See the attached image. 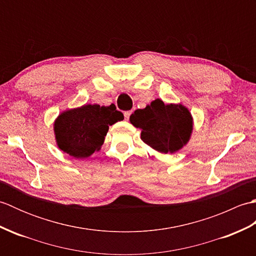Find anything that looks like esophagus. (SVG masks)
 <instances>
[{
	"label": "esophagus",
	"mask_w": 256,
	"mask_h": 256,
	"mask_svg": "<svg viewBox=\"0 0 256 256\" xmlns=\"http://www.w3.org/2000/svg\"><path fill=\"white\" fill-rule=\"evenodd\" d=\"M131 113H132V111H126V112H124V118L126 120V121H128V120L130 118V116H131Z\"/></svg>",
	"instance_id": "obj_1"
}]
</instances>
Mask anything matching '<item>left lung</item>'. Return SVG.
Instances as JSON below:
<instances>
[{"label":"left lung","mask_w":256,"mask_h":256,"mask_svg":"<svg viewBox=\"0 0 256 256\" xmlns=\"http://www.w3.org/2000/svg\"><path fill=\"white\" fill-rule=\"evenodd\" d=\"M135 128L142 130L140 138L160 153H175L188 143L192 132V116L182 104H165L156 99L138 108L130 116Z\"/></svg>","instance_id":"obj_1"}]
</instances>
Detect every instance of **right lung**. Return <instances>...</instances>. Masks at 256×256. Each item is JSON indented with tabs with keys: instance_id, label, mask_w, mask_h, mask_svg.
<instances>
[{
	"instance_id": "1",
	"label": "right lung",
	"mask_w": 256,
	"mask_h": 256,
	"mask_svg": "<svg viewBox=\"0 0 256 256\" xmlns=\"http://www.w3.org/2000/svg\"><path fill=\"white\" fill-rule=\"evenodd\" d=\"M123 118V113L114 104H84L64 111L54 124L58 148L74 158L89 157L101 148L108 125Z\"/></svg>"
}]
</instances>
